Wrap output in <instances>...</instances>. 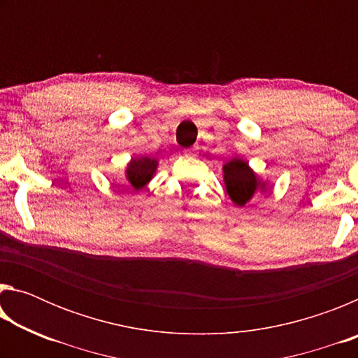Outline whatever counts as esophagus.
Masks as SVG:
<instances>
[{
  "mask_svg": "<svg viewBox=\"0 0 358 358\" xmlns=\"http://www.w3.org/2000/svg\"><path fill=\"white\" fill-rule=\"evenodd\" d=\"M185 155H186V156H191V155H192V151H191V150H186V151H185Z\"/></svg>",
  "mask_w": 358,
  "mask_h": 358,
  "instance_id": "esophagus-1",
  "label": "esophagus"
}]
</instances>
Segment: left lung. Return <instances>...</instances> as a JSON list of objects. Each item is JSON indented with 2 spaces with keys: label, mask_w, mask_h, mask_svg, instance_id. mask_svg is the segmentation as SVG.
<instances>
[{
  "label": "left lung",
  "mask_w": 358,
  "mask_h": 358,
  "mask_svg": "<svg viewBox=\"0 0 358 358\" xmlns=\"http://www.w3.org/2000/svg\"><path fill=\"white\" fill-rule=\"evenodd\" d=\"M224 171V183H226V189L229 197L232 202L238 207H243L254 197L257 189L265 191V183L257 178V175L251 171L248 162L241 159H232L229 161L226 166L222 167Z\"/></svg>",
  "instance_id": "obj_1"
}]
</instances>
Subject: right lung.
Instances as JSON below:
<instances>
[{
	"mask_svg": "<svg viewBox=\"0 0 358 358\" xmlns=\"http://www.w3.org/2000/svg\"><path fill=\"white\" fill-rule=\"evenodd\" d=\"M157 161L151 159L148 156L132 157V161L126 169V180H128V189L141 191L142 187L153 178L156 172Z\"/></svg>",
	"mask_w": 358,
	"mask_h": 358,
	"instance_id": "add662e5",
	"label": "right lung"
}]
</instances>
